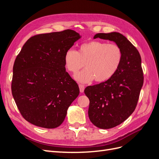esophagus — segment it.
Masks as SVG:
<instances>
[{"instance_id":"34e87169","label":"esophagus","mask_w":159,"mask_h":159,"mask_svg":"<svg viewBox=\"0 0 159 159\" xmlns=\"http://www.w3.org/2000/svg\"><path fill=\"white\" fill-rule=\"evenodd\" d=\"M79 88H80V91L81 93H83L84 91V89H85V87L84 85H81V84H79Z\"/></svg>"}]
</instances>
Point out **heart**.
Here are the masks:
<instances>
[{
    "instance_id": "1",
    "label": "heart",
    "mask_w": 159,
    "mask_h": 159,
    "mask_svg": "<svg viewBox=\"0 0 159 159\" xmlns=\"http://www.w3.org/2000/svg\"><path fill=\"white\" fill-rule=\"evenodd\" d=\"M122 59L123 52L118 45L99 40L83 43L78 52L70 48L64 57L66 69L74 74L84 64L85 69L74 76L80 83H88L94 79L98 82L108 80L117 71Z\"/></svg>"
}]
</instances>
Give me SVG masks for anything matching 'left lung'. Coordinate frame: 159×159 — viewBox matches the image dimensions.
<instances>
[{
  "mask_svg": "<svg viewBox=\"0 0 159 159\" xmlns=\"http://www.w3.org/2000/svg\"><path fill=\"white\" fill-rule=\"evenodd\" d=\"M114 42L123 52L117 71L108 80L86 88L89 99L88 115L95 126L103 129L122 123L135 109L143 85L141 57L127 38L116 32L96 34L93 38Z\"/></svg>",
  "mask_w": 159,
  "mask_h": 159,
  "instance_id": "left-lung-1",
  "label": "left lung"
}]
</instances>
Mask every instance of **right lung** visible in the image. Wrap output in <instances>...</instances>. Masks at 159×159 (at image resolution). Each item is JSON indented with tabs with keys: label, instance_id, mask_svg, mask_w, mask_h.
I'll use <instances>...</instances> for the list:
<instances>
[{
	"label": "right lung",
	"instance_id": "1",
	"mask_svg": "<svg viewBox=\"0 0 159 159\" xmlns=\"http://www.w3.org/2000/svg\"><path fill=\"white\" fill-rule=\"evenodd\" d=\"M81 37L66 30L32 36L23 46L14 64L11 89L27 121L54 129L64 121L80 89L66 71L64 57Z\"/></svg>",
	"mask_w": 159,
	"mask_h": 159
}]
</instances>
